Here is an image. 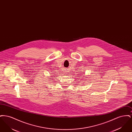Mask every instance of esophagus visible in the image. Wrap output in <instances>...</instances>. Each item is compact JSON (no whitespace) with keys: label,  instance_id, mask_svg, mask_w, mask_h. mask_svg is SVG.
Listing matches in <instances>:
<instances>
[{"label":"esophagus","instance_id":"34e87169","mask_svg":"<svg viewBox=\"0 0 132 132\" xmlns=\"http://www.w3.org/2000/svg\"><path fill=\"white\" fill-rule=\"evenodd\" d=\"M66 74H67V73H66Z\"/></svg>","mask_w":132,"mask_h":132}]
</instances>
